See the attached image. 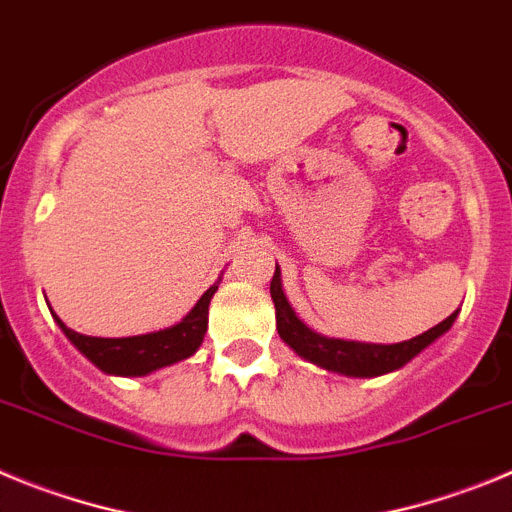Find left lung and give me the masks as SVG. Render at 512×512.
Returning a JSON list of instances; mask_svg holds the SVG:
<instances>
[{"label": "left lung", "mask_w": 512, "mask_h": 512, "mask_svg": "<svg viewBox=\"0 0 512 512\" xmlns=\"http://www.w3.org/2000/svg\"><path fill=\"white\" fill-rule=\"evenodd\" d=\"M270 296L275 303V319H278V334L290 349H296L303 359L313 362V365L324 367L331 372H342L349 377H377L385 372L400 370L408 365L418 352L436 342L444 331L457 319V311L451 313L449 319L436 324L434 329L423 331V334L413 336L408 342L398 344H362V342H344V339H329L316 331L308 329L296 311L290 308L288 298L280 285V270L275 265V275L270 280Z\"/></svg>", "instance_id": "1"}]
</instances>
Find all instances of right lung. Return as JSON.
Wrapping results in <instances>:
<instances>
[{"label": "right lung", "mask_w": 512, "mask_h": 512, "mask_svg": "<svg viewBox=\"0 0 512 512\" xmlns=\"http://www.w3.org/2000/svg\"><path fill=\"white\" fill-rule=\"evenodd\" d=\"M214 293L216 285H211L181 324L155 331V334L127 336V339L84 336L68 329L58 316H55V321L63 329V334L71 339L73 347L86 354L99 370L109 372V375L140 377L160 370V367L173 365V362H181L199 349V344L204 342L206 324H209V301Z\"/></svg>", "instance_id": "1"}]
</instances>
